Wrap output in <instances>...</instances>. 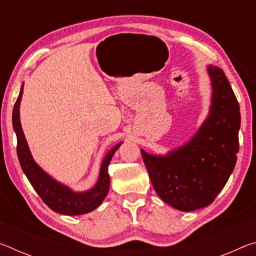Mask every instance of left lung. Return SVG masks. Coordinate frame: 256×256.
<instances>
[{
  "instance_id": "left-lung-1",
  "label": "left lung",
  "mask_w": 256,
  "mask_h": 256,
  "mask_svg": "<svg viewBox=\"0 0 256 256\" xmlns=\"http://www.w3.org/2000/svg\"><path fill=\"white\" fill-rule=\"evenodd\" d=\"M208 72L212 86L210 112L192 140L167 156L141 150L154 190L180 211L214 201L235 168L240 150V104L222 68L209 66Z\"/></svg>"
}]
</instances>
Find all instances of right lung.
<instances>
[{"instance_id": "add662e5", "label": "right lung", "mask_w": 256, "mask_h": 256, "mask_svg": "<svg viewBox=\"0 0 256 256\" xmlns=\"http://www.w3.org/2000/svg\"><path fill=\"white\" fill-rule=\"evenodd\" d=\"M24 92V84L21 86L19 97L14 104V112H12V124H14V132L16 134V154H18L20 166L29 180L30 184L36 190L38 196L52 210L62 214L78 216L88 214L100 206V203L106 198L108 190H110V175H108V166L114 156L115 151L122 144L120 142L114 148L108 151L105 159L102 164L100 174L97 184L92 190L86 192L76 193L66 185H62L58 182L46 174V172L34 162L32 156L30 154L27 141L20 124L19 107L20 100Z\"/></svg>"}]
</instances>
